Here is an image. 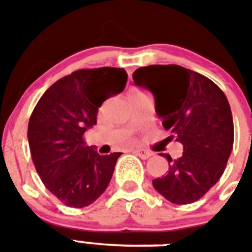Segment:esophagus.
I'll return each mask as SVG.
<instances>
[{"instance_id":"esophagus-1","label":"esophagus","mask_w":252,"mask_h":252,"mask_svg":"<svg viewBox=\"0 0 252 252\" xmlns=\"http://www.w3.org/2000/svg\"><path fill=\"white\" fill-rule=\"evenodd\" d=\"M133 154H135V155H137V157H139V158H141V159H144V160L149 159V158H150L151 155H153V153H150V151L145 150V149H139V150H133Z\"/></svg>"}]
</instances>
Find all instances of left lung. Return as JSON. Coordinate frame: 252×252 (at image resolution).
Instances as JSON below:
<instances>
[{"mask_svg":"<svg viewBox=\"0 0 252 252\" xmlns=\"http://www.w3.org/2000/svg\"><path fill=\"white\" fill-rule=\"evenodd\" d=\"M135 84L150 91L164 128L177 139L183 154L171 159L166 175L153 180L154 188L175 204L201 199L223 174L233 146L230 104L217 84L180 65L136 69Z\"/></svg>","mask_w":252,"mask_h":252,"instance_id":"8db88e82","label":"left lung"}]
</instances>
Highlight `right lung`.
<instances>
[{
  "mask_svg": "<svg viewBox=\"0 0 252 252\" xmlns=\"http://www.w3.org/2000/svg\"><path fill=\"white\" fill-rule=\"evenodd\" d=\"M122 68L81 69L55 82L31 113L28 139L37 174L62 203L82 208L106 190L121 153L99 155L83 135L107 98L125 90Z\"/></svg>",
  "mask_w": 252,
  "mask_h": 252,
  "instance_id": "right-lung-1",
  "label": "right lung"
}]
</instances>
